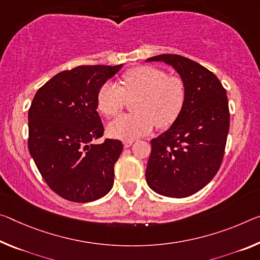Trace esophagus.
<instances>
[{
  "mask_svg": "<svg viewBox=\"0 0 260 260\" xmlns=\"http://www.w3.org/2000/svg\"><path fill=\"white\" fill-rule=\"evenodd\" d=\"M133 140H129V141H123V147L125 148H128V147H131L132 145H133Z\"/></svg>",
  "mask_w": 260,
  "mask_h": 260,
  "instance_id": "esophagus-1",
  "label": "esophagus"
}]
</instances>
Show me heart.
Instances as JSON below:
<instances>
[{
  "instance_id": "heart-1",
  "label": "heart",
  "mask_w": 260,
  "mask_h": 260,
  "mask_svg": "<svg viewBox=\"0 0 260 260\" xmlns=\"http://www.w3.org/2000/svg\"><path fill=\"white\" fill-rule=\"evenodd\" d=\"M135 101L133 114L121 115L109 123L112 138L134 140L149 134L155 123L159 128L171 126L183 111L186 84L182 77L168 75L152 66H139L121 77V84L106 82L97 92V108L106 118H113L125 108L127 100Z\"/></svg>"
}]
</instances>
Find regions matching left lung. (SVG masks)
Masks as SVG:
<instances>
[{
    "mask_svg": "<svg viewBox=\"0 0 260 260\" xmlns=\"http://www.w3.org/2000/svg\"><path fill=\"white\" fill-rule=\"evenodd\" d=\"M186 84L183 111L168 131L151 140L146 179L160 196L186 198L205 187L217 174L229 132V106L223 85L214 74L187 57L162 54Z\"/></svg>",
    "mask_w": 260,
    "mask_h": 260,
    "instance_id": "obj_1",
    "label": "left lung"
}]
</instances>
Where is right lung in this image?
<instances>
[{"instance_id": "obj_1", "label": "right lung", "mask_w": 260, "mask_h": 260, "mask_svg": "<svg viewBox=\"0 0 260 260\" xmlns=\"http://www.w3.org/2000/svg\"><path fill=\"white\" fill-rule=\"evenodd\" d=\"M122 64L78 66L63 71L36 92L28 109V151L45 182L57 196L89 203L110 192L119 140L92 141L104 134L97 92Z\"/></svg>"}]
</instances>
